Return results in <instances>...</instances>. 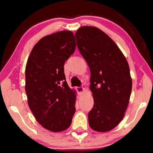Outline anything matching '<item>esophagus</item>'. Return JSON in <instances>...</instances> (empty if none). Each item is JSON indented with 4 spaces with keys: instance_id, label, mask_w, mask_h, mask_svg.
Masks as SVG:
<instances>
[{
    "instance_id": "34e87169",
    "label": "esophagus",
    "mask_w": 153,
    "mask_h": 153,
    "mask_svg": "<svg viewBox=\"0 0 153 153\" xmlns=\"http://www.w3.org/2000/svg\"><path fill=\"white\" fill-rule=\"evenodd\" d=\"M76 90L79 95H82L83 94V92H84V88L83 87H77Z\"/></svg>"
}]
</instances>
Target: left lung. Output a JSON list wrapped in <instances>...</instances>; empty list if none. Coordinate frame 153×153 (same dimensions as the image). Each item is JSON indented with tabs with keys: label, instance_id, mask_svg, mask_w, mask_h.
I'll return each mask as SVG.
<instances>
[{
	"label": "left lung",
	"instance_id": "8db88e82",
	"mask_svg": "<svg viewBox=\"0 0 153 153\" xmlns=\"http://www.w3.org/2000/svg\"><path fill=\"white\" fill-rule=\"evenodd\" d=\"M75 36L91 74L94 106L88 113L90 127L108 131L123 120L129 104L132 81L128 63L115 42L98 28L82 26Z\"/></svg>",
	"mask_w": 153,
	"mask_h": 153
}]
</instances>
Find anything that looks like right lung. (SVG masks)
<instances>
[{"instance_id":"obj_1","label":"right lung","mask_w":153,"mask_h":153,"mask_svg":"<svg viewBox=\"0 0 153 153\" xmlns=\"http://www.w3.org/2000/svg\"><path fill=\"white\" fill-rule=\"evenodd\" d=\"M71 31L45 36L33 46L25 67V90L29 107L44 128L59 132L70 126L76 92L68 86L64 64L74 53Z\"/></svg>"}]
</instances>
